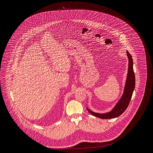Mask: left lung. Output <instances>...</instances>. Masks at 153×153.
Segmentation results:
<instances>
[{"mask_svg": "<svg viewBox=\"0 0 153 153\" xmlns=\"http://www.w3.org/2000/svg\"><path fill=\"white\" fill-rule=\"evenodd\" d=\"M127 54L128 58V69L124 92L122 97L111 111L106 113L95 112L87 108L88 112L92 115L102 119L114 118L119 117L127 108L135 88V74L133 69V60L131 54L128 51H127Z\"/></svg>", "mask_w": 153, "mask_h": 153, "instance_id": "obj_1", "label": "left lung"}]
</instances>
